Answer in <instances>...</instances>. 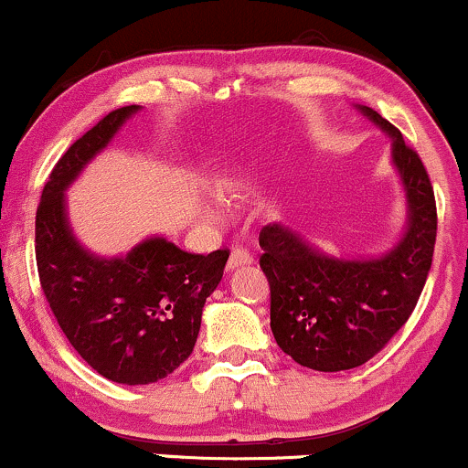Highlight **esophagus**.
<instances>
[{"label": "esophagus", "instance_id": "34e87169", "mask_svg": "<svg viewBox=\"0 0 468 468\" xmlns=\"http://www.w3.org/2000/svg\"><path fill=\"white\" fill-rule=\"evenodd\" d=\"M246 264H252V252L249 249H244V246H235L229 255V271Z\"/></svg>", "mask_w": 468, "mask_h": 468}]
</instances>
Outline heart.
I'll return each mask as SVG.
<instances>
[{
  "mask_svg": "<svg viewBox=\"0 0 468 468\" xmlns=\"http://www.w3.org/2000/svg\"><path fill=\"white\" fill-rule=\"evenodd\" d=\"M211 216H213V218H218V211H211Z\"/></svg>",
  "mask_w": 468,
  "mask_h": 468,
  "instance_id": "heart-1",
  "label": "heart"
}]
</instances>
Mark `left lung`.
Masks as SVG:
<instances>
[{"mask_svg":"<svg viewBox=\"0 0 468 468\" xmlns=\"http://www.w3.org/2000/svg\"><path fill=\"white\" fill-rule=\"evenodd\" d=\"M391 136V158L407 193L405 238L380 260L347 261L308 246L282 224L260 233V266L271 286V330L303 367L341 372L367 363L407 324L431 271L438 211L420 155L372 107Z\"/></svg>","mask_w":468,"mask_h":468,"instance_id":"8db88e82","label":"left lung"}]
</instances>
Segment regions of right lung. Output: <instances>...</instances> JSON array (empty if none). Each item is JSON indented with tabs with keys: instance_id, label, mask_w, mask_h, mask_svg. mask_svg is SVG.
<instances>
[{
	"instance_id": "1",
	"label": "right lung",
	"mask_w": 468,
	"mask_h": 468,
	"mask_svg": "<svg viewBox=\"0 0 468 468\" xmlns=\"http://www.w3.org/2000/svg\"><path fill=\"white\" fill-rule=\"evenodd\" d=\"M136 110L118 107L69 144L35 219L37 271L58 327L90 367L122 385L155 383L189 358L229 260L227 249L191 255L163 238L101 260L69 233L63 191Z\"/></svg>"
}]
</instances>
